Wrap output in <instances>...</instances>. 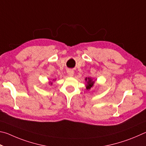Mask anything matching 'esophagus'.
Masks as SVG:
<instances>
[{
	"instance_id": "esophagus-1",
	"label": "esophagus",
	"mask_w": 146,
	"mask_h": 146,
	"mask_svg": "<svg viewBox=\"0 0 146 146\" xmlns=\"http://www.w3.org/2000/svg\"><path fill=\"white\" fill-rule=\"evenodd\" d=\"M67 74L69 76L72 77V76H73L74 75V71L72 70H71V69H69V70H67Z\"/></svg>"
}]
</instances>
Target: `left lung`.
<instances>
[{
  "label": "left lung",
  "mask_w": 146,
  "mask_h": 146,
  "mask_svg": "<svg viewBox=\"0 0 146 146\" xmlns=\"http://www.w3.org/2000/svg\"><path fill=\"white\" fill-rule=\"evenodd\" d=\"M85 81L86 83V88L87 89V90H90L92 87L94 86V84L95 83V81H94L91 78H86Z\"/></svg>",
  "instance_id": "8db88e82"
}]
</instances>
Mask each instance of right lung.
<instances>
[{"label":"right lung","mask_w":146,"mask_h":146,"mask_svg":"<svg viewBox=\"0 0 146 146\" xmlns=\"http://www.w3.org/2000/svg\"><path fill=\"white\" fill-rule=\"evenodd\" d=\"M50 84H51V85H52V83H50Z\"/></svg>","instance_id":"add662e5"}]
</instances>
